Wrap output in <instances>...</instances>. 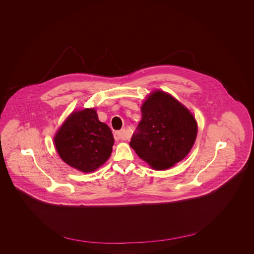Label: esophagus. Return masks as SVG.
<instances>
[{
    "label": "esophagus",
    "instance_id": "1",
    "mask_svg": "<svg viewBox=\"0 0 254 254\" xmlns=\"http://www.w3.org/2000/svg\"><path fill=\"white\" fill-rule=\"evenodd\" d=\"M114 137L116 140H126L127 139V131L122 129V130L116 131L114 133Z\"/></svg>",
    "mask_w": 254,
    "mask_h": 254
}]
</instances>
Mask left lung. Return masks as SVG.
Instances as JSON below:
<instances>
[{"label": "left lung", "instance_id": "left-lung-1", "mask_svg": "<svg viewBox=\"0 0 254 254\" xmlns=\"http://www.w3.org/2000/svg\"><path fill=\"white\" fill-rule=\"evenodd\" d=\"M196 133L191 113L169 94L155 91L142 104L141 121L129 145L153 169L163 170L185 158Z\"/></svg>", "mask_w": 254, "mask_h": 254}]
</instances>
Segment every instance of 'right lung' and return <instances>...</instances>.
Returning a JSON list of instances; mask_svg holds the SVG:
<instances>
[{"instance_id":"add662e5","label":"right lung","mask_w":254,"mask_h":254,"mask_svg":"<svg viewBox=\"0 0 254 254\" xmlns=\"http://www.w3.org/2000/svg\"><path fill=\"white\" fill-rule=\"evenodd\" d=\"M114 142L111 128L100 122L94 109L71 114L55 137L62 160L83 172L94 171L107 161Z\"/></svg>"}]
</instances>
